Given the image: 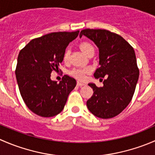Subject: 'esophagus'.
Returning <instances> with one entry per match:
<instances>
[{"label":"esophagus","instance_id":"34e87169","mask_svg":"<svg viewBox=\"0 0 155 155\" xmlns=\"http://www.w3.org/2000/svg\"><path fill=\"white\" fill-rule=\"evenodd\" d=\"M77 85L79 87H82V86H83V85H85V84L82 83V82H79V81H78V82H77Z\"/></svg>","mask_w":155,"mask_h":155}]
</instances>
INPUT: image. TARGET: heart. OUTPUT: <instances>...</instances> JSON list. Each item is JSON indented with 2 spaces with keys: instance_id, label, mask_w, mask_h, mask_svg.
I'll return each mask as SVG.
<instances>
[{
  "instance_id": "1",
  "label": "heart",
  "mask_w": 155,
  "mask_h": 155,
  "mask_svg": "<svg viewBox=\"0 0 155 155\" xmlns=\"http://www.w3.org/2000/svg\"><path fill=\"white\" fill-rule=\"evenodd\" d=\"M80 48L85 54H88L92 50H94V46L91 43H87V42H84V43H81ZM69 56H70V51L68 49H66L63 55L64 61H68L69 59ZM91 70V69L90 68H75L72 69L71 70H70L69 74L73 76V77L76 78V79H79V80H83L87 73H90Z\"/></svg>"
}]
</instances>
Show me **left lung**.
<instances>
[{"mask_svg":"<svg viewBox=\"0 0 155 155\" xmlns=\"http://www.w3.org/2000/svg\"><path fill=\"white\" fill-rule=\"evenodd\" d=\"M84 35L99 48L100 67L94 77L106 78L104 86L89 83L94 94L87 107L95 116L111 118L121 113L132 100L139 79V68L134 48L118 34L104 29H85Z\"/></svg>","mask_w":155,"mask_h":155,"instance_id":"8db88e82","label":"left lung"}]
</instances>
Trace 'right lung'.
<instances>
[{
	"label": "right lung",
	"instance_id": "1",
	"mask_svg": "<svg viewBox=\"0 0 155 155\" xmlns=\"http://www.w3.org/2000/svg\"><path fill=\"white\" fill-rule=\"evenodd\" d=\"M79 31L54 32L33 39L20 51L15 76L20 94L28 109L41 117H52L63 110L76 79L65 75L57 83L50 79L63 61L67 46Z\"/></svg>",
	"mask_w": 155,
	"mask_h": 155
}]
</instances>
